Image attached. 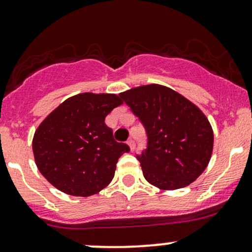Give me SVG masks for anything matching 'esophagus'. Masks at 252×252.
I'll use <instances>...</instances> for the list:
<instances>
[{
	"mask_svg": "<svg viewBox=\"0 0 252 252\" xmlns=\"http://www.w3.org/2000/svg\"><path fill=\"white\" fill-rule=\"evenodd\" d=\"M126 144H128L129 147H130V151H134V150H135V142H134V140L129 139V140L126 141Z\"/></svg>",
	"mask_w": 252,
	"mask_h": 252,
	"instance_id": "obj_1",
	"label": "esophagus"
}]
</instances>
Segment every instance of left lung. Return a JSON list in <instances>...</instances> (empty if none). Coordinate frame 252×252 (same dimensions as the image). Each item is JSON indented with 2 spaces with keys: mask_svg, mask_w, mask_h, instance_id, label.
I'll list each match as a JSON object with an SVG mask.
<instances>
[{
  "mask_svg": "<svg viewBox=\"0 0 252 252\" xmlns=\"http://www.w3.org/2000/svg\"><path fill=\"white\" fill-rule=\"evenodd\" d=\"M139 117L149 136L138 157L145 179L161 190L188 187L208 166L213 130L205 113L182 94L159 84L119 94Z\"/></svg>",
  "mask_w": 252,
  "mask_h": 252,
  "instance_id": "8db88e82",
  "label": "left lung"
}]
</instances>
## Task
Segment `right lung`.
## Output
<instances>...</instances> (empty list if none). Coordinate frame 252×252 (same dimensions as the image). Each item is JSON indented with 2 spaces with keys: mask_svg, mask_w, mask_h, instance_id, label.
Wrapping results in <instances>:
<instances>
[{
  "mask_svg": "<svg viewBox=\"0 0 252 252\" xmlns=\"http://www.w3.org/2000/svg\"><path fill=\"white\" fill-rule=\"evenodd\" d=\"M122 103L116 94H78L39 124L32 138L35 163L56 189L88 197L112 182L118 158L130 149L114 140L105 118Z\"/></svg>",
  "mask_w": 252,
  "mask_h": 252,
  "instance_id": "add662e5",
  "label": "right lung"
}]
</instances>
